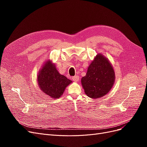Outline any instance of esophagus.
Masks as SVG:
<instances>
[{
	"instance_id": "obj_1",
	"label": "esophagus",
	"mask_w": 147,
	"mask_h": 147,
	"mask_svg": "<svg viewBox=\"0 0 147 147\" xmlns=\"http://www.w3.org/2000/svg\"><path fill=\"white\" fill-rule=\"evenodd\" d=\"M72 80L75 82H77L79 81V77L78 75H76V76H74L72 77Z\"/></svg>"
}]
</instances>
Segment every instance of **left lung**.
<instances>
[{
	"instance_id": "1",
	"label": "left lung",
	"mask_w": 147,
	"mask_h": 147,
	"mask_svg": "<svg viewBox=\"0 0 147 147\" xmlns=\"http://www.w3.org/2000/svg\"><path fill=\"white\" fill-rule=\"evenodd\" d=\"M113 67L107 58L98 53L89 65L87 73L81 82L86 94L92 99L106 95L115 83Z\"/></svg>"
}]
</instances>
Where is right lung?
Listing matches in <instances>:
<instances>
[{
    "label": "right lung",
    "mask_w": 147,
    "mask_h": 147,
    "mask_svg": "<svg viewBox=\"0 0 147 147\" xmlns=\"http://www.w3.org/2000/svg\"><path fill=\"white\" fill-rule=\"evenodd\" d=\"M37 81L40 90L55 99L61 97L66 87L72 83L69 79L58 72L55 65L50 60L46 61L39 71Z\"/></svg>",
    "instance_id": "right-lung-1"
}]
</instances>
